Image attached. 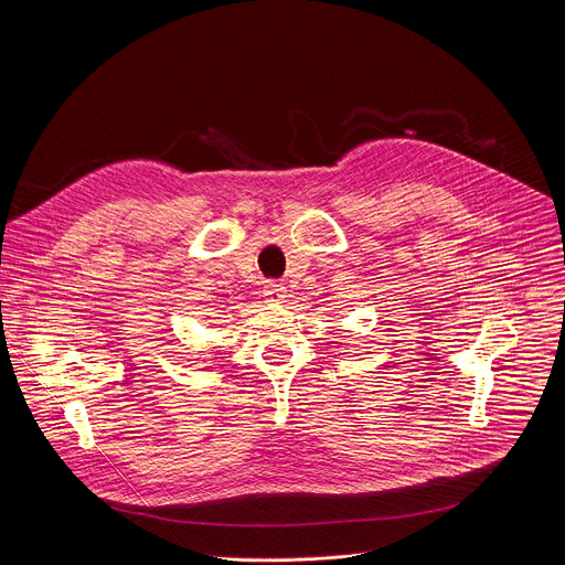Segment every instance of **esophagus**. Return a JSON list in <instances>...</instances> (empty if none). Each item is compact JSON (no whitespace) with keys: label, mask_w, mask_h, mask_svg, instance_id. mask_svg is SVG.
Wrapping results in <instances>:
<instances>
[{"label":"esophagus","mask_w":565,"mask_h":565,"mask_svg":"<svg viewBox=\"0 0 565 565\" xmlns=\"http://www.w3.org/2000/svg\"><path fill=\"white\" fill-rule=\"evenodd\" d=\"M264 297H266V301H270V303H281L288 295H286V288H284L281 284L270 281V284H266V288H264Z\"/></svg>","instance_id":"obj_1"}]
</instances>
